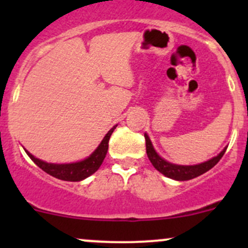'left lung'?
Masks as SVG:
<instances>
[{"instance_id": "8db88e82", "label": "left lung", "mask_w": 248, "mask_h": 248, "mask_svg": "<svg viewBox=\"0 0 248 248\" xmlns=\"http://www.w3.org/2000/svg\"><path fill=\"white\" fill-rule=\"evenodd\" d=\"M144 137L145 141H146V154L150 162L152 163V166H154L159 172H162L164 176L177 180V181H187V180L194 179V177L199 176V175L204 174V172H206L211 168H214V167L218 163L219 159L223 157L224 152H226L227 150L226 147V149H223V151H222L221 154L217 155L214 158L209 159V161L204 162V163L196 164V166H179V164L169 163L166 159L162 158V157L155 151L149 136L145 133Z\"/></svg>"}]
</instances>
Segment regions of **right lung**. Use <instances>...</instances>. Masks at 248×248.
I'll return each mask as SVG.
<instances>
[{
	"mask_svg": "<svg viewBox=\"0 0 248 248\" xmlns=\"http://www.w3.org/2000/svg\"><path fill=\"white\" fill-rule=\"evenodd\" d=\"M116 126L112 127L111 129L106 134L99 146L92 152L91 156L87 157L86 159L80 162H76V163H68V164H54V163H46V162L41 161V159L36 158L32 156L29 151L26 154L29 155L30 158L46 172H47L51 176L56 177V179L63 180V181H81V180L86 179L90 175L98 170L101 164L103 163L106 155L108 152L109 147V139L110 136L112 134L114 129Z\"/></svg>",
	"mask_w": 248,
	"mask_h": 248,
	"instance_id": "obj_1",
	"label": "right lung"
}]
</instances>
